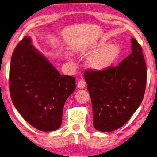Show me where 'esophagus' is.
<instances>
[{
    "instance_id": "esophagus-1",
    "label": "esophagus",
    "mask_w": 157,
    "mask_h": 157,
    "mask_svg": "<svg viewBox=\"0 0 157 157\" xmlns=\"http://www.w3.org/2000/svg\"><path fill=\"white\" fill-rule=\"evenodd\" d=\"M86 81H85L84 80H83V79H81V80L78 81V83H77V87H78L79 89L84 88V87H86Z\"/></svg>"
}]
</instances>
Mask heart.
<instances>
[{
  "mask_svg": "<svg viewBox=\"0 0 157 157\" xmlns=\"http://www.w3.org/2000/svg\"><path fill=\"white\" fill-rule=\"evenodd\" d=\"M89 53H92L87 60V65L95 71H103L111 67L119 59L121 49L117 43H108L101 40L87 49Z\"/></svg>",
  "mask_w": 157,
  "mask_h": 157,
  "instance_id": "b5f03b06",
  "label": "heart"
}]
</instances>
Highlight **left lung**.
<instances>
[{
    "instance_id": "obj_1",
    "label": "left lung",
    "mask_w": 157,
    "mask_h": 157,
    "mask_svg": "<svg viewBox=\"0 0 157 157\" xmlns=\"http://www.w3.org/2000/svg\"><path fill=\"white\" fill-rule=\"evenodd\" d=\"M132 53L116 67L84 73L92 100L93 124L98 131H114L130 119L141 103L147 71L142 48L131 39Z\"/></svg>"
}]
</instances>
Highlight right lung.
Wrapping results in <instances>:
<instances>
[{
	"label": "right lung",
	"mask_w": 157,
	"mask_h": 157,
	"mask_svg": "<svg viewBox=\"0 0 157 157\" xmlns=\"http://www.w3.org/2000/svg\"><path fill=\"white\" fill-rule=\"evenodd\" d=\"M75 78L60 75L48 59L25 36L13 51L10 91L15 108L37 130L54 131L62 123L67 98L75 90Z\"/></svg>",
	"instance_id": "obj_1"
}]
</instances>
